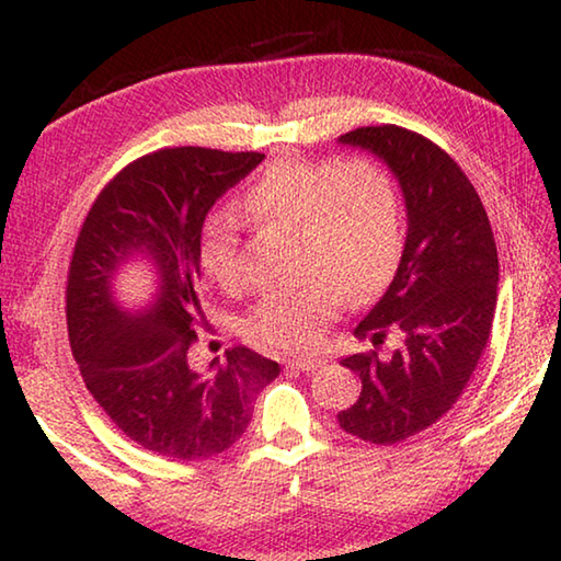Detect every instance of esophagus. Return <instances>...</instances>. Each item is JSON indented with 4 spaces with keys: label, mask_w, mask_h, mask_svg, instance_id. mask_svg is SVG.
<instances>
[{
    "label": "esophagus",
    "mask_w": 561,
    "mask_h": 561,
    "mask_svg": "<svg viewBox=\"0 0 561 561\" xmlns=\"http://www.w3.org/2000/svg\"><path fill=\"white\" fill-rule=\"evenodd\" d=\"M324 364H327V360L321 358V356H299V358H291L289 360V368H297V371L311 374V371H317V368H321Z\"/></svg>",
    "instance_id": "34e87169"
}]
</instances>
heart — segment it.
<instances>
[{
	"label": "heart",
	"instance_id": "1",
	"mask_svg": "<svg viewBox=\"0 0 561 561\" xmlns=\"http://www.w3.org/2000/svg\"><path fill=\"white\" fill-rule=\"evenodd\" d=\"M260 225L297 227L304 272L301 287L264 299L247 331L270 346L297 348L348 301L383 289L401 260V205L393 178L366 158L339 163L279 160L244 197ZM201 267L220 289L240 284L237 247L230 234H207Z\"/></svg>",
	"mask_w": 561,
	"mask_h": 561
}]
</instances>
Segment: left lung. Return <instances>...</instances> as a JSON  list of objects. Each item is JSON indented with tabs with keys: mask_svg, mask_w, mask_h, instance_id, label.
<instances>
[{
	"mask_svg": "<svg viewBox=\"0 0 561 561\" xmlns=\"http://www.w3.org/2000/svg\"><path fill=\"white\" fill-rule=\"evenodd\" d=\"M339 144L381 160L403 193L401 262L354 329L371 348L341 358L360 378V396L336 415L344 433L393 445L440 421L468 386L495 317L497 247L472 183L428 138L368 126ZM386 333L391 350L380 348Z\"/></svg>",
	"mask_w": 561,
	"mask_h": 561,
	"instance_id": "1",
	"label": "left lung"
}]
</instances>
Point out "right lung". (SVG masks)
Wrapping results in <instances>:
<instances>
[{
    "mask_svg": "<svg viewBox=\"0 0 561 561\" xmlns=\"http://www.w3.org/2000/svg\"><path fill=\"white\" fill-rule=\"evenodd\" d=\"M262 153L165 148L103 187L73 247L69 341L83 381L116 428L165 458L205 460L242 438L279 364L232 348L203 371L187 351L205 319L201 237L207 213ZM144 268L147 299L123 300L119 274Z\"/></svg>",
    "mask_w": 561,
    "mask_h": 561,
    "instance_id": "obj_1",
    "label": "right lung"
}]
</instances>
